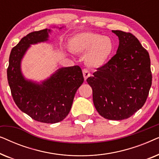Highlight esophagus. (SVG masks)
Wrapping results in <instances>:
<instances>
[{"mask_svg":"<svg viewBox=\"0 0 159 159\" xmlns=\"http://www.w3.org/2000/svg\"><path fill=\"white\" fill-rule=\"evenodd\" d=\"M82 73H83V76H84V80H86L90 76V71H89L88 69H84L83 70H82Z\"/></svg>","mask_w":159,"mask_h":159,"instance_id":"34e87169","label":"esophagus"}]
</instances>
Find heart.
Masks as SVG:
<instances>
[{"label": "heart", "instance_id": "obj_1", "mask_svg": "<svg viewBox=\"0 0 159 159\" xmlns=\"http://www.w3.org/2000/svg\"><path fill=\"white\" fill-rule=\"evenodd\" d=\"M69 48L76 53H85L84 62L91 68L103 66L111 55L114 48L112 39L95 32H84L71 37Z\"/></svg>", "mask_w": 159, "mask_h": 159}]
</instances>
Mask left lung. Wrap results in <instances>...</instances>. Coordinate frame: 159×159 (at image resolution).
Here are the masks:
<instances>
[{"mask_svg": "<svg viewBox=\"0 0 159 159\" xmlns=\"http://www.w3.org/2000/svg\"><path fill=\"white\" fill-rule=\"evenodd\" d=\"M119 38L116 53L93 77L87 79L93 89V103L103 118L122 120L144 105L152 84L149 53L129 32L112 30Z\"/></svg>", "mask_w": 159, "mask_h": 159, "instance_id": "1", "label": "left lung"}]
</instances>
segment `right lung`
<instances>
[{
    "label": "right lung",
    "instance_id": "add662e5",
    "mask_svg": "<svg viewBox=\"0 0 159 159\" xmlns=\"http://www.w3.org/2000/svg\"><path fill=\"white\" fill-rule=\"evenodd\" d=\"M51 32V30L45 29L21 38L11 51L7 78L13 99L21 111L35 121L54 124L68 115L84 77L79 66L58 69L40 83L24 77L21 63L26 52L31 45L48 40Z\"/></svg>",
    "mask_w": 159,
    "mask_h": 159
}]
</instances>
